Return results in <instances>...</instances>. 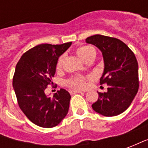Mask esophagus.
<instances>
[{"label":"esophagus","instance_id":"1","mask_svg":"<svg viewBox=\"0 0 148 148\" xmlns=\"http://www.w3.org/2000/svg\"><path fill=\"white\" fill-rule=\"evenodd\" d=\"M82 93V91H81V90H71L70 91V93L71 94H75V93Z\"/></svg>","mask_w":148,"mask_h":148}]
</instances>
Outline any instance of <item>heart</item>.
<instances>
[{
  "mask_svg": "<svg viewBox=\"0 0 148 148\" xmlns=\"http://www.w3.org/2000/svg\"><path fill=\"white\" fill-rule=\"evenodd\" d=\"M76 53L83 61L86 62L89 59L95 58L96 51L93 47L90 46H81L76 49ZM62 62H63V57L62 56L58 58L57 64H56V70L60 71L62 66ZM66 83L69 86L72 87L74 89H84L86 86V77H82V76H77V77H72L71 79L66 82Z\"/></svg>",
  "mask_w": 148,
  "mask_h": 148,
  "instance_id": "b5f03b06",
  "label": "heart"
}]
</instances>
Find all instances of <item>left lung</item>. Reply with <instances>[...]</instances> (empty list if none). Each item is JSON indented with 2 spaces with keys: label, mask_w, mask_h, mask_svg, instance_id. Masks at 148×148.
Wrapping results in <instances>:
<instances>
[{
  "label": "left lung",
  "mask_w": 148,
  "mask_h": 148,
  "mask_svg": "<svg viewBox=\"0 0 148 148\" xmlns=\"http://www.w3.org/2000/svg\"><path fill=\"white\" fill-rule=\"evenodd\" d=\"M101 51L105 69L100 84H107L108 91L99 93L98 99L92 105L97 113L114 116L130 106L139 90V73L136 58L121 40L101 35L86 39Z\"/></svg>",
  "instance_id": "8db88e82"
}]
</instances>
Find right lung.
<instances>
[{"label":"right lung","mask_w":148,"mask_h":148,"mask_svg":"<svg viewBox=\"0 0 148 148\" xmlns=\"http://www.w3.org/2000/svg\"><path fill=\"white\" fill-rule=\"evenodd\" d=\"M71 43L37 45L25 52L16 64L12 86L18 105L25 116L39 127L57 126L67 114L71 98L69 92L60 89L53 97H49L45 90L53 84L51 77L59 56Z\"/></svg>","instance_id":"add662e5"}]
</instances>
